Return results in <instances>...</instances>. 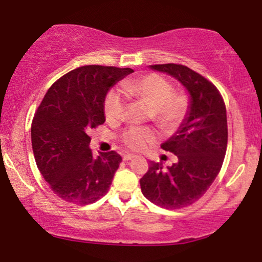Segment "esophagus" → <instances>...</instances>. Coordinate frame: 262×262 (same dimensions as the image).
Wrapping results in <instances>:
<instances>
[{
  "instance_id": "34e87169",
  "label": "esophagus",
  "mask_w": 262,
  "mask_h": 262,
  "mask_svg": "<svg viewBox=\"0 0 262 262\" xmlns=\"http://www.w3.org/2000/svg\"><path fill=\"white\" fill-rule=\"evenodd\" d=\"M135 156L134 155H130V153H127V155H124L122 156V159L124 161H131V159H134Z\"/></svg>"
}]
</instances>
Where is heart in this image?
<instances>
[{"mask_svg":"<svg viewBox=\"0 0 262 262\" xmlns=\"http://www.w3.org/2000/svg\"><path fill=\"white\" fill-rule=\"evenodd\" d=\"M121 89L128 98L149 107L152 121L164 132H173L185 119L189 98L184 92H174V87L164 77L149 73L141 78L127 79ZM125 101L116 91L109 92L104 101V114L107 121L116 122L122 118ZM122 142L132 150L143 149L155 140V132L147 127H132L122 134Z\"/></svg>","mask_w":262,"mask_h":262,"instance_id":"b5f03b06","label":"heart"}]
</instances>
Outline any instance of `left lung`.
<instances>
[{
  "mask_svg": "<svg viewBox=\"0 0 262 262\" xmlns=\"http://www.w3.org/2000/svg\"><path fill=\"white\" fill-rule=\"evenodd\" d=\"M149 67L174 77L190 95L185 119L161 144L178 157V162L167 169L162 163L150 162L140 180L144 198L167 210H178L198 201L222 168L228 142L226 104L218 89L189 67L177 63Z\"/></svg>",
  "mask_w": 262,
  "mask_h": 262,
  "instance_id": "1",
  "label": "left lung"
}]
</instances>
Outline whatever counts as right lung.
<instances>
[{
    "label": "right lung",
    "mask_w": 262,
    "mask_h": 262,
    "mask_svg": "<svg viewBox=\"0 0 262 262\" xmlns=\"http://www.w3.org/2000/svg\"><path fill=\"white\" fill-rule=\"evenodd\" d=\"M131 69L89 64L71 71L51 85L32 122L36 165L58 198L89 205L109 190L121 163L116 152L93 157L89 131L104 124L109 89Z\"/></svg>",
    "instance_id": "obj_1"
}]
</instances>
